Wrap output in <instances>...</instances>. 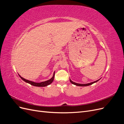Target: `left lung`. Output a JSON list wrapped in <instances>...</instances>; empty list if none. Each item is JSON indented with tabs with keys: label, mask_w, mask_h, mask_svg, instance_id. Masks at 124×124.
<instances>
[{
	"label": "left lung",
	"mask_w": 124,
	"mask_h": 124,
	"mask_svg": "<svg viewBox=\"0 0 124 124\" xmlns=\"http://www.w3.org/2000/svg\"><path fill=\"white\" fill-rule=\"evenodd\" d=\"M99 80H100V79H99V80H97V81H96L91 82V83H87V84H79V83H75V82H73V81H71V80H70V82L71 83H72V84H74V85H76V86H87L91 85H92V84H93V83H96V82H98Z\"/></svg>",
	"instance_id": "obj_1"
}]
</instances>
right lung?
Here are the masks:
<instances>
[{"mask_svg": "<svg viewBox=\"0 0 124 124\" xmlns=\"http://www.w3.org/2000/svg\"><path fill=\"white\" fill-rule=\"evenodd\" d=\"M19 76L24 81H25V82H26V83H27L28 84H30L31 85L35 86H37V87H45V86H46L48 85L51 84L52 83V82H53V81H54V77H55V72L53 73V77H52V78H51L50 80H48L46 81L40 82V83H36V82H32V81H29L28 80H26V79H25V78H22L20 76V75H19Z\"/></svg>", "mask_w": 124, "mask_h": 124, "instance_id": "right-lung-1", "label": "right lung"}]
</instances>
